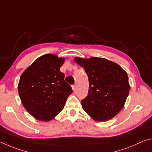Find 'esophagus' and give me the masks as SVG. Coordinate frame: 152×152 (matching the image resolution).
<instances>
[{"instance_id":"obj_1","label":"esophagus","mask_w":152,"mask_h":152,"mask_svg":"<svg viewBox=\"0 0 152 152\" xmlns=\"http://www.w3.org/2000/svg\"><path fill=\"white\" fill-rule=\"evenodd\" d=\"M72 90L75 91V89H76V86L75 85H72Z\"/></svg>"}]
</instances>
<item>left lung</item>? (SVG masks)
Segmentation results:
<instances>
[{
    "instance_id": "obj_1",
    "label": "left lung",
    "mask_w": 152,
    "mask_h": 152,
    "mask_svg": "<svg viewBox=\"0 0 152 152\" xmlns=\"http://www.w3.org/2000/svg\"><path fill=\"white\" fill-rule=\"evenodd\" d=\"M84 67L89 82L88 95L81 101L83 110L95 121H106L124 107L131 86L126 72L106 59L74 58Z\"/></svg>"
}]
</instances>
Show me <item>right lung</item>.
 <instances>
[{
	"mask_svg": "<svg viewBox=\"0 0 152 152\" xmlns=\"http://www.w3.org/2000/svg\"><path fill=\"white\" fill-rule=\"evenodd\" d=\"M64 58L53 54L38 57L23 72L18 84L21 103L40 121L53 119L64 109L72 88L60 71Z\"/></svg>",
	"mask_w": 152,
	"mask_h": 152,
	"instance_id": "obj_1",
	"label": "right lung"
}]
</instances>
